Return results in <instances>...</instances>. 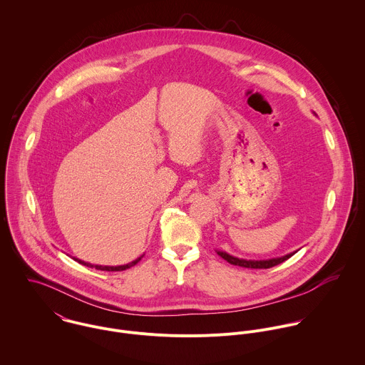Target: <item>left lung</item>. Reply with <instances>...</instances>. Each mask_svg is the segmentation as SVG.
Here are the masks:
<instances>
[{"instance_id": "1", "label": "left lung", "mask_w": 365, "mask_h": 365, "mask_svg": "<svg viewBox=\"0 0 365 365\" xmlns=\"http://www.w3.org/2000/svg\"><path fill=\"white\" fill-rule=\"evenodd\" d=\"M297 253V252H295ZM217 255L233 264V265H239V267H245V268H271L274 265H278L281 262H284L285 260H288L289 257L294 256V253H289L287 256H282V257H277V259H269V260H243V259H237V257H233L225 252H217Z\"/></svg>"}]
</instances>
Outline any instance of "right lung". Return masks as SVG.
<instances>
[{"label":"right lung","mask_w":365,"mask_h":365,"mask_svg":"<svg viewBox=\"0 0 365 365\" xmlns=\"http://www.w3.org/2000/svg\"><path fill=\"white\" fill-rule=\"evenodd\" d=\"M76 261H78L80 264H83V265H87V267H94V268H97V269H101V271H123V269H128V268H130V267H133L135 264H138L139 261L142 260V257H139V259H136L135 261H132V262H129V264H125V265H116V267H110V265H94V264H90V262H86V261L78 260V259H74Z\"/></svg>","instance_id":"obj_1"}]
</instances>
